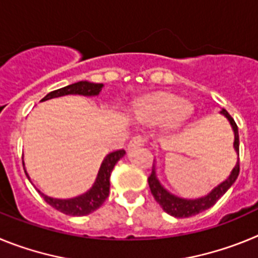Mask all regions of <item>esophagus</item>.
<instances>
[{
  "instance_id": "esophagus-1",
  "label": "esophagus",
  "mask_w": 258,
  "mask_h": 258,
  "mask_svg": "<svg viewBox=\"0 0 258 258\" xmlns=\"http://www.w3.org/2000/svg\"><path fill=\"white\" fill-rule=\"evenodd\" d=\"M146 143V138L145 137H141V136H136L133 137L129 142V147H137V146H142Z\"/></svg>"
}]
</instances>
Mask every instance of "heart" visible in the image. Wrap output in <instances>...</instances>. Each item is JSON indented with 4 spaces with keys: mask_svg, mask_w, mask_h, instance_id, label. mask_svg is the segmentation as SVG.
<instances>
[{
    "mask_svg": "<svg viewBox=\"0 0 258 258\" xmlns=\"http://www.w3.org/2000/svg\"><path fill=\"white\" fill-rule=\"evenodd\" d=\"M191 106L170 95L147 98L136 104V115L140 120L150 124H164L174 126L187 118Z\"/></svg>",
    "mask_w": 258,
    "mask_h": 258,
    "instance_id": "obj_1",
    "label": "heart"
}]
</instances>
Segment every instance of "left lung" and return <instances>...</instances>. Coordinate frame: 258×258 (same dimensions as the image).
Here are the masks:
<instances>
[{"label": "left lung", "mask_w": 258, "mask_h": 258, "mask_svg": "<svg viewBox=\"0 0 258 258\" xmlns=\"http://www.w3.org/2000/svg\"><path fill=\"white\" fill-rule=\"evenodd\" d=\"M221 113L226 116L227 120L230 121L232 126V131L235 134V141H234V149L238 152V163H236L235 168L232 169L231 174H230L229 178L225 182H222L221 184H218L217 187L212 190L211 194H208L207 197L200 198V199L195 200H187V199H181L178 197H174L172 194H169L165 188L163 187L159 182L156 177V172H155V164H152V172L149 177V186L150 190H151L152 197L155 198L159 206L163 208L164 212H166L168 214L173 216V217L177 218H186L191 217V216H195V214L200 213V212L206 211V209L213 207L216 203L218 202L223 194L226 192L230 187L232 186V183L236 181L239 175V170H240V165H239V133H238V125L234 121V118L230 116V113L227 112L226 109H222Z\"/></svg>", "instance_id": "left-lung-1"}]
</instances>
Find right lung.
Listing matches in <instances>:
<instances>
[{"instance_id": "1", "label": "right lung", "mask_w": 258, "mask_h": 258, "mask_svg": "<svg viewBox=\"0 0 258 258\" xmlns=\"http://www.w3.org/2000/svg\"><path fill=\"white\" fill-rule=\"evenodd\" d=\"M103 84H93L88 81H79L72 85L64 86V88L50 92L46 97L41 99V102L51 99V98L63 97L68 94H80V95H98L102 90ZM125 155V150H117L104 157L103 163L101 165V169L98 172V177L95 179L93 187L85 192L84 195L74 198V199H52V198L46 197L44 194H41V197L44 198L47 204L55 208L56 211L61 213L68 214V216H86L97 211L99 207L106 202L109 194V177L112 172L113 166L120 159ZM27 174V173H26ZM29 178V177H28Z\"/></svg>"}]
</instances>
